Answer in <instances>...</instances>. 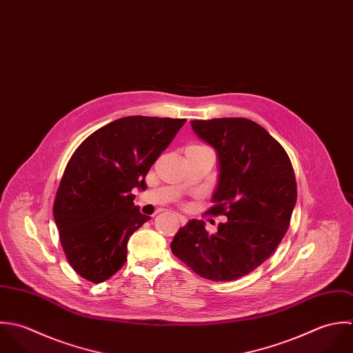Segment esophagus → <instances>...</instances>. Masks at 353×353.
Segmentation results:
<instances>
[{
	"label": "esophagus",
	"mask_w": 353,
	"mask_h": 353,
	"mask_svg": "<svg viewBox=\"0 0 353 353\" xmlns=\"http://www.w3.org/2000/svg\"><path fill=\"white\" fill-rule=\"evenodd\" d=\"M176 219L179 221V223L183 226V225H186V222H188V219L183 216V215H181V214H176Z\"/></svg>",
	"instance_id": "34e87169"
}]
</instances>
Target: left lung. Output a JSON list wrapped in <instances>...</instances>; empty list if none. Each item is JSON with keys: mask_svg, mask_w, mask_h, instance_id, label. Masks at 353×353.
<instances>
[{"mask_svg": "<svg viewBox=\"0 0 353 353\" xmlns=\"http://www.w3.org/2000/svg\"><path fill=\"white\" fill-rule=\"evenodd\" d=\"M190 124L218 157V185L207 214L228 221L214 234L203 221H189L174 236L171 250L205 279L234 281L263 264L288 232L297 200L293 167L285 149L249 119Z\"/></svg>", "mask_w": 353, "mask_h": 353, "instance_id": "8db88e82", "label": "left lung"}]
</instances>
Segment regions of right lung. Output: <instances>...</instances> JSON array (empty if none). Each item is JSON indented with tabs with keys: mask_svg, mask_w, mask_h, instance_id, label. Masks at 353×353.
Returning <instances> with one entry per match:
<instances>
[{
	"mask_svg": "<svg viewBox=\"0 0 353 353\" xmlns=\"http://www.w3.org/2000/svg\"><path fill=\"white\" fill-rule=\"evenodd\" d=\"M186 119L127 117L89 135L71 156L53 205L61 246L72 268L100 283L127 260L130 235L150 218L134 205V189Z\"/></svg>",
	"mask_w": 353,
	"mask_h": 353,
	"instance_id": "right-lung-1",
	"label": "right lung"
}]
</instances>
